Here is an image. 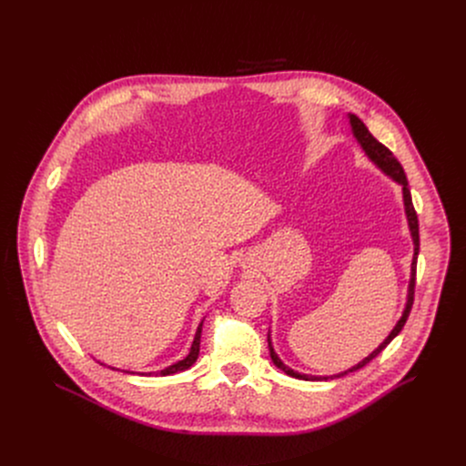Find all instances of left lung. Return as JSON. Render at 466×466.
Instances as JSON below:
<instances>
[{
    "instance_id": "8db88e82",
    "label": "left lung",
    "mask_w": 466,
    "mask_h": 466,
    "mask_svg": "<svg viewBox=\"0 0 466 466\" xmlns=\"http://www.w3.org/2000/svg\"><path fill=\"white\" fill-rule=\"evenodd\" d=\"M349 116V123H350V130H352V137L356 138L358 146L361 147V151L365 153V157L383 173L387 175L390 180H394L396 184L402 186V198H404V212H406V219H408V227H410V234H411V239H413V259H411V275H410V286H408V297H406V306H404V311H402V317L396 320L394 328L390 329V334L378 345V349H374L367 358H363L358 365L343 370V372H338L334 376H309V374H302L299 370H293L291 367H288L280 358L279 354L275 352L273 349V343H271V331L268 334V343H269V354H271V360L273 363L284 370L288 376L291 378H297V380H306V381H326L328 378H341L349 372H354L361 367H365L370 360H374L398 334H400L408 317H410V311H411V306H413V293H415V275H417V258H419V219H417V212L413 208V201H411V191L408 187V178H406V173H404V167L400 166V162H398L392 153L381 146L370 132L369 128L365 127V123L356 116V114H347Z\"/></svg>"
}]
</instances>
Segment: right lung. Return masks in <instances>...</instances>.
<instances>
[{"label":"right lung","mask_w":466,"mask_h":466,"mask_svg":"<svg viewBox=\"0 0 466 466\" xmlns=\"http://www.w3.org/2000/svg\"><path fill=\"white\" fill-rule=\"evenodd\" d=\"M203 322H205V319L201 320V324L197 326V331H195V338H193V343H191V349H189V352H187V356L184 358V360H180V361H177V363H173V365H169V367H166V369H162L160 372H142V376L146 374V376H169V374H177V372H182V370H187L195 361H197V358H198V350H201V336H203ZM103 365V363H101ZM114 369V367H112ZM116 370H119V369H116ZM123 372H128V374H135L132 370H123Z\"/></svg>","instance_id":"add662e5"}]
</instances>
